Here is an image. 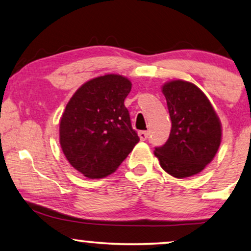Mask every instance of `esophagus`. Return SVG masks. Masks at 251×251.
<instances>
[{
    "instance_id": "esophagus-1",
    "label": "esophagus",
    "mask_w": 251,
    "mask_h": 251,
    "mask_svg": "<svg viewBox=\"0 0 251 251\" xmlns=\"http://www.w3.org/2000/svg\"><path fill=\"white\" fill-rule=\"evenodd\" d=\"M138 136H140L141 141H145L149 137V133L147 130H141V132H138Z\"/></svg>"
}]
</instances>
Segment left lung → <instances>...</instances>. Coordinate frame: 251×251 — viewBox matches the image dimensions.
Returning <instances> with one entry per match:
<instances>
[{
    "label": "left lung",
    "instance_id": "8db88e82",
    "mask_svg": "<svg viewBox=\"0 0 251 251\" xmlns=\"http://www.w3.org/2000/svg\"><path fill=\"white\" fill-rule=\"evenodd\" d=\"M171 132L154 154L162 169L176 178L200 174L214 159L222 138L221 122L207 97L190 82L163 84Z\"/></svg>",
    "mask_w": 251,
    "mask_h": 251
}]
</instances>
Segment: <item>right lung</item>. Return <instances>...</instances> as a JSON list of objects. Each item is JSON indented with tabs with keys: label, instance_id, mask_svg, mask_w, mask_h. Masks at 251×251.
<instances>
[{
	"label": "right lung",
	"instance_id": "add662e5",
	"mask_svg": "<svg viewBox=\"0 0 251 251\" xmlns=\"http://www.w3.org/2000/svg\"><path fill=\"white\" fill-rule=\"evenodd\" d=\"M128 78L106 74L85 82L67 102L59 123V143L67 161L90 179L113 174L140 138L124 100Z\"/></svg>",
	"mask_w": 251,
	"mask_h": 251
}]
</instances>
